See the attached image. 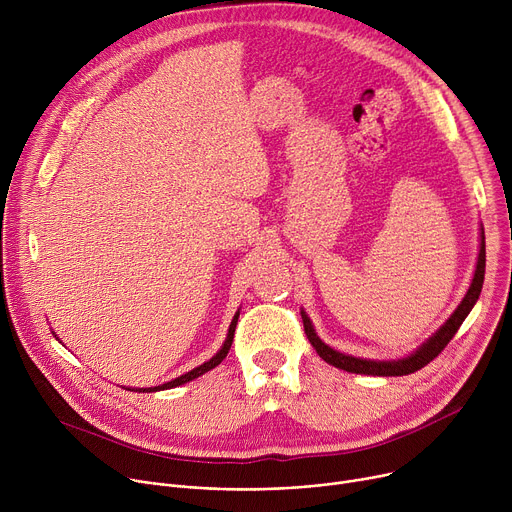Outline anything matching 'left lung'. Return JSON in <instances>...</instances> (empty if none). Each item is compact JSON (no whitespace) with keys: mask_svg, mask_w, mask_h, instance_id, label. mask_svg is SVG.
<instances>
[{"mask_svg":"<svg viewBox=\"0 0 512 512\" xmlns=\"http://www.w3.org/2000/svg\"><path fill=\"white\" fill-rule=\"evenodd\" d=\"M484 269H486V247H484V239L480 245V255H478V263H476V273L472 279V285L468 289L466 298L462 300V304L458 306V310L452 314V318L437 330L415 354L403 358V360H387V362H377V360H367V358H356V356H348L342 354L334 348H330L328 344H324L310 318L306 316V312H302V320H304V330L306 336L310 340V344L316 348V352L320 354V358H324L328 364L336 369L348 371V373H356V375H377V377H403V375H411L419 369H423L425 364H429L437 354H440L450 340L456 336V332L460 330L462 322L466 320V316L470 314V310L474 308L480 291H482V283H484Z\"/></svg>","mask_w":512,"mask_h":512,"instance_id":"8db88e82","label":"left lung"}]
</instances>
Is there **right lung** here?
Segmentation results:
<instances>
[{"label":"right lung","mask_w":512,"mask_h":512,"mask_svg":"<svg viewBox=\"0 0 512 512\" xmlns=\"http://www.w3.org/2000/svg\"><path fill=\"white\" fill-rule=\"evenodd\" d=\"M237 320H239V312L235 314V318H233V322H231V328H229V334H227V340H225L223 348L218 350V352H216L208 362L200 364V367H196L194 371H190V373H186V375H182V377H178V379H174V381H170V383H166V385H160V387H154V389H148V391H164V389H172V387L184 385V383H188V381H192V379H196V377H200V375L208 373L210 369H214V367H216V364H221V362L225 360V356L229 354V350H231V344H233V338H235ZM143 391H145V389H143Z\"/></svg>","instance_id":"right-lung-1"}]
</instances>
